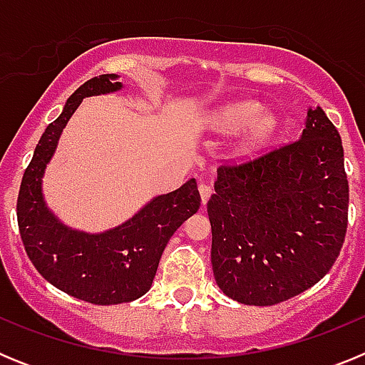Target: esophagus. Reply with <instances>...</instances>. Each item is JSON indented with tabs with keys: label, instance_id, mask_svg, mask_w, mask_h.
<instances>
[{
	"label": "esophagus",
	"instance_id": "esophagus-1",
	"mask_svg": "<svg viewBox=\"0 0 365 365\" xmlns=\"http://www.w3.org/2000/svg\"><path fill=\"white\" fill-rule=\"evenodd\" d=\"M199 193H201L202 205H206V202H208V199H210L212 193H214V188H212L210 185H206V182H201V185H199Z\"/></svg>",
	"mask_w": 365,
	"mask_h": 365
}]
</instances>
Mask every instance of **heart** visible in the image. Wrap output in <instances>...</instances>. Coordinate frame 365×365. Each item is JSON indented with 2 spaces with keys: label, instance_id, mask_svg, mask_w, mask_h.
Wrapping results in <instances>:
<instances>
[{
  "label": "heart",
  "instance_id": "1",
  "mask_svg": "<svg viewBox=\"0 0 365 365\" xmlns=\"http://www.w3.org/2000/svg\"><path fill=\"white\" fill-rule=\"evenodd\" d=\"M212 125L219 133H235L247 125L241 138V150L254 153L269 143L276 133L278 122L269 113H261V106L254 100H240L222 106L212 118Z\"/></svg>",
  "mask_w": 365,
  "mask_h": 365
}]
</instances>
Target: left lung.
Here are the masks:
<instances>
[{
  "instance_id": "obj_1",
  "label": "left lung",
  "mask_w": 365,
  "mask_h": 365,
  "mask_svg": "<svg viewBox=\"0 0 365 365\" xmlns=\"http://www.w3.org/2000/svg\"><path fill=\"white\" fill-rule=\"evenodd\" d=\"M344 148L322 108L291 144L222 164L208 201L212 269L228 298L276 305L320 282L346 240Z\"/></svg>"
}]
</instances>
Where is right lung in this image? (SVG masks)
<instances>
[{"label": "right lung", "instance_id": "1", "mask_svg": "<svg viewBox=\"0 0 365 365\" xmlns=\"http://www.w3.org/2000/svg\"><path fill=\"white\" fill-rule=\"evenodd\" d=\"M117 78V74H100L67 98L62 115L41 135L16 205L19 235L32 265L51 285L95 305H117L146 294L170 237L201 206L197 182L190 179L102 234L73 230L47 208L41 177L63 128L86 96L118 91L122 83Z\"/></svg>", "mask_w": 365, "mask_h": 365}]
</instances>
